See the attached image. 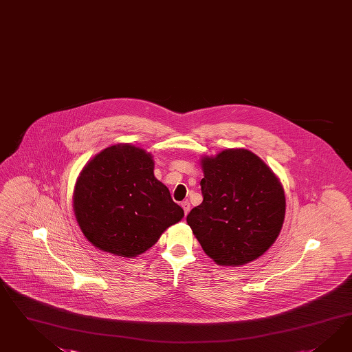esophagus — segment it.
Wrapping results in <instances>:
<instances>
[{
  "mask_svg": "<svg viewBox=\"0 0 352 352\" xmlns=\"http://www.w3.org/2000/svg\"><path fill=\"white\" fill-rule=\"evenodd\" d=\"M182 208L184 210V215H187L190 209V202L187 200L183 201V202H182Z\"/></svg>",
  "mask_w": 352,
  "mask_h": 352,
  "instance_id": "esophagus-1",
  "label": "esophagus"
}]
</instances>
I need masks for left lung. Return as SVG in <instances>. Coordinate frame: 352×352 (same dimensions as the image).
I'll return each mask as SVG.
<instances>
[{
	"label": "left lung",
	"instance_id": "1",
	"mask_svg": "<svg viewBox=\"0 0 352 352\" xmlns=\"http://www.w3.org/2000/svg\"><path fill=\"white\" fill-rule=\"evenodd\" d=\"M204 200L187 223L219 265L238 266L261 256L285 220V190L265 162L248 150H226L202 160Z\"/></svg>",
	"mask_w": 352,
	"mask_h": 352
}]
</instances>
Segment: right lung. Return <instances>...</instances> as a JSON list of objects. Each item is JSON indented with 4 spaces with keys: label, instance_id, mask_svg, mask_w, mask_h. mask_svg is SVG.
Here are the masks:
<instances>
[{
    "label": "right lung",
    "instance_id": "obj_1",
    "mask_svg": "<svg viewBox=\"0 0 352 352\" xmlns=\"http://www.w3.org/2000/svg\"><path fill=\"white\" fill-rule=\"evenodd\" d=\"M74 211L92 245L123 257L143 254L184 215L155 178L150 153L131 144L107 147L88 162L76 182Z\"/></svg>",
    "mask_w": 352,
    "mask_h": 352
}]
</instances>
